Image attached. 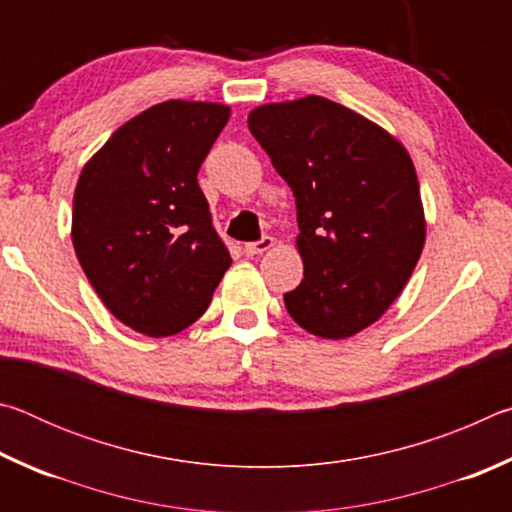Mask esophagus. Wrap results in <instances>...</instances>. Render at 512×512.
<instances>
[{"label":"esophagus","mask_w":512,"mask_h":512,"mask_svg":"<svg viewBox=\"0 0 512 512\" xmlns=\"http://www.w3.org/2000/svg\"><path fill=\"white\" fill-rule=\"evenodd\" d=\"M273 246H275L273 237H262L259 241H253V244H246V246H244V253H246L248 257H255V255L266 253V250H271Z\"/></svg>","instance_id":"obj_1"}]
</instances>
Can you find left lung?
Instances as JSON below:
<instances>
[{"instance_id":"1","label":"left lung","mask_w":512,"mask_h":512,"mask_svg":"<svg viewBox=\"0 0 512 512\" xmlns=\"http://www.w3.org/2000/svg\"><path fill=\"white\" fill-rule=\"evenodd\" d=\"M248 128L296 196L305 277L284 305L307 332L348 339L393 305L422 253L409 153L384 128L314 94L255 108Z\"/></svg>"}]
</instances>
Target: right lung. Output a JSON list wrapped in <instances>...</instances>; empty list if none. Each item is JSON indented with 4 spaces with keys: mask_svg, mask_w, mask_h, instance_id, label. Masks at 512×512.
I'll return each instance as SVG.
<instances>
[{
    "mask_svg": "<svg viewBox=\"0 0 512 512\" xmlns=\"http://www.w3.org/2000/svg\"><path fill=\"white\" fill-rule=\"evenodd\" d=\"M228 117L221 103H158L117 128L81 171L76 257L110 314L135 332H183L232 262L196 178Z\"/></svg>",
    "mask_w": 512,
    "mask_h": 512,
    "instance_id": "add662e5",
    "label": "right lung"
}]
</instances>
